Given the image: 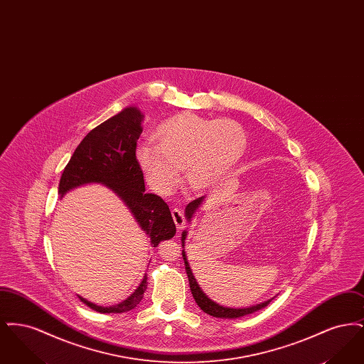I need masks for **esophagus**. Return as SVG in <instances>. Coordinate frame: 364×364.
I'll use <instances>...</instances> for the list:
<instances>
[{
	"label": "esophagus",
	"mask_w": 364,
	"mask_h": 364,
	"mask_svg": "<svg viewBox=\"0 0 364 364\" xmlns=\"http://www.w3.org/2000/svg\"><path fill=\"white\" fill-rule=\"evenodd\" d=\"M172 217H173L174 224L177 226V229H183L186 225V218H184V213L181 208H173L172 210Z\"/></svg>",
	"instance_id": "esophagus-1"
}]
</instances>
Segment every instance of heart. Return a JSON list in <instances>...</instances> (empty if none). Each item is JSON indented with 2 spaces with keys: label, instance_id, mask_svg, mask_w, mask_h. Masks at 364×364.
<instances>
[{
  "label": "heart",
  "instance_id": "b5f03b06",
  "mask_svg": "<svg viewBox=\"0 0 364 364\" xmlns=\"http://www.w3.org/2000/svg\"><path fill=\"white\" fill-rule=\"evenodd\" d=\"M154 136L158 143L150 139L140 141L135 156L146 181L159 195H169L177 187L183 166L192 190L217 187L240 162L247 147L239 122L190 112L161 122Z\"/></svg>",
  "mask_w": 364,
  "mask_h": 364
}]
</instances>
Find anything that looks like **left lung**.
<instances>
[{
  "label": "left lung",
  "instance_id": "8db88e82",
  "mask_svg": "<svg viewBox=\"0 0 364 364\" xmlns=\"http://www.w3.org/2000/svg\"><path fill=\"white\" fill-rule=\"evenodd\" d=\"M205 200V196L202 198H198L195 200H192L191 203H188V206L186 208V217L187 220L191 221L192 215L195 214V211L198 210V208L202 205V202ZM186 237H187V232L184 230L183 235H181V242H183V248H184V242H186ZM183 259H184V264H186V270H187V276H188V281H190L191 292L192 296L196 301V304L203 310V311L211 315V316H215V318H228V319H235V318H240L244 315H248V314H252V312L259 311L263 307H266L273 299L270 300H266L263 303H259L257 306H251V307H245V309H230V307H224V306H220L217 304L215 301H213L210 297H208V294H205L200 287L198 285L196 279L192 274V270H191L190 263L187 260V255H186V251L183 250Z\"/></svg>",
  "mask_w": 364,
  "mask_h": 364
}]
</instances>
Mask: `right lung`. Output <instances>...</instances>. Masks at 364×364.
Returning a JSON list of instances; mask_svg holds the SVG:
<instances>
[{"mask_svg": "<svg viewBox=\"0 0 364 364\" xmlns=\"http://www.w3.org/2000/svg\"><path fill=\"white\" fill-rule=\"evenodd\" d=\"M143 117L138 107L129 106L91 129L76 147L61 174L58 193L64 196L68 191L91 183L104 184L127 205L139 226L150 237L153 247H156L159 242L173 237L176 225L165 200L158 195L144 192L143 172L135 156L143 131ZM146 289L147 277L144 276L135 292L116 306L102 307L82 296L79 299L94 311L119 314L136 307Z\"/></svg>", "mask_w": 364, "mask_h": 364, "instance_id": "add662e5", "label": "right lung"}]
</instances>
